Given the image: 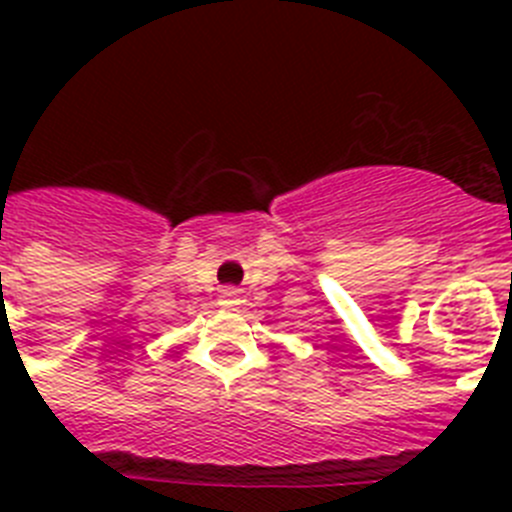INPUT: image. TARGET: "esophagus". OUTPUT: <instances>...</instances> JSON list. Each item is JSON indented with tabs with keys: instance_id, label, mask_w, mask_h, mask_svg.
Segmentation results:
<instances>
[{
	"instance_id": "obj_1",
	"label": "esophagus",
	"mask_w": 512,
	"mask_h": 512,
	"mask_svg": "<svg viewBox=\"0 0 512 512\" xmlns=\"http://www.w3.org/2000/svg\"><path fill=\"white\" fill-rule=\"evenodd\" d=\"M223 305L225 307L238 305V292H235V289H225V292H223Z\"/></svg>"
}]
</instances>
